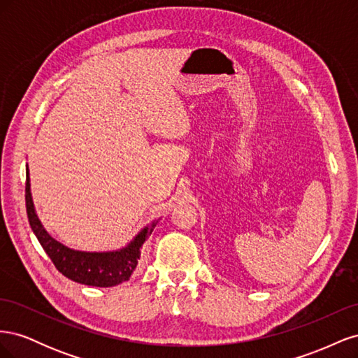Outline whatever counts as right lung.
<instances>
[{"mask_svg": "<svg viewBox=\"0 0 358 358\" xmlns=\"http://www.w3.org/2000/svg\"><path fill=\"white\" fill-rule=\"evenodd\" d=\"M25 203L31 229L55 267L74 282L91 287H115L131 278L138 264L140 249L159 221H150L125 246L113 249V251H79L53 239L38 220L31 196L28 164Z\"/></svg>", "mask_w": 358, "mask_h": 358, "instance_id": "1", "label": "right lung"}]
</instances>
